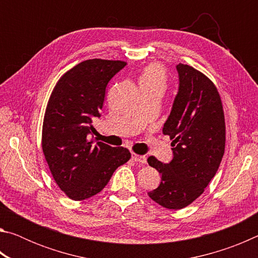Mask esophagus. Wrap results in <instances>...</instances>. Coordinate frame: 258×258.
Wrapping results in <instances>:
<instances>
[{"instance_id":"obj_1","label":"esophagus","mask_w":258,"mask_h":258,"mask_svg":"<svg viewBox=\"0 0 258 258\" xmlns=\"http://www.w3.org/2000/svg\"><path fill=\"white\" fill-rule=\"evenodd\" d=\"M132 159L135 161V163H139V164H146L147 163V158L146 156H141V155H138V154H132Z\"/></svg>"}]
</instances>
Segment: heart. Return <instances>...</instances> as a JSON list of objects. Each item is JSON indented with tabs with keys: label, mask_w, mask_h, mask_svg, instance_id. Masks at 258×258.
<instances>
[{
	"label": "heart",
	"mask_w": 258,
	"mask_h": 258,
	"mask_svg": "<svg viewBox=\"0 0 258 258\" xmlns=\"http://www.w3.org/2000/svg\"><path fill=\"white\" fill-rule=\"evenodd\" d=\"M166 82L165 69L159 63H150L143 69L142 75L140 77V86H161L164 87Z\"/></svg>",
	"instance_id": "1"
}]
</instances>
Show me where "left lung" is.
I'll use <instances>...</instances> for the list:
<instances>
[{"label":"left lung","mask_w":258,"mask_h":258,"mask_svg":"<svg viewBox=\"0 0 258 258\" xmlns=\"http://www.w3.org/2000/svg\"><path fill=\"white\" fill-rule=\"evenodd\" d=\"M180 86L163 132L172 140L174 157L163 164L154 156L148 164L161 174L149 197L168 209L194 203L215 176L225 149L223 104L215 84L189 64L176 66Z\"/></svg>","instance_id":"left-lung-1"}]
</instances>
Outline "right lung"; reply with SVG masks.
Instances as JSON below:
<instances>
[{
    "label": "right lung",
    "mask_w": 258,
    "mask_h": 258,
    "mask_svg": "<svg viewBox=\"0 0 258 258\" xmlns=\"http://www.w3.org/2000/svg\"><path fill=\"white\" fill-rule=\"evenodd\" d=\"M126 66L121 60L90 59L69 69L50 95L42 127V149L61 191L73 200L99 194L131 152L89 140L100 117L109 81Z\"/></svg>",
    "instance_id": "obj_1"
}]
</instances>
